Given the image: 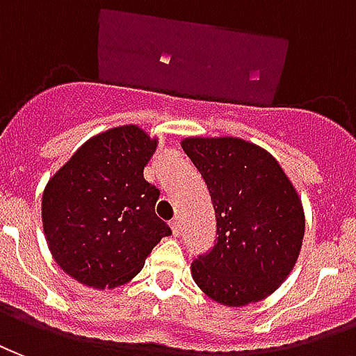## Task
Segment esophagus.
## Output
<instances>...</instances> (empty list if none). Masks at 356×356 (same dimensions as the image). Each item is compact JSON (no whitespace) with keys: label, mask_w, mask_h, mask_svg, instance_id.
I'll return each instance as SVG.
<instances>
[{"label":"esophagus","mask_w":356,"mask_h":356,"mask_svg":"<svg viewBox=\"0 0 356 356\" xmlns=\"http://www.w3.org/2000/svg\"><path fill=\"white\" fill-rule=\"evenodd\" d=\"M170 227H172V233H175V237H180L181 233V222L178 218H175L172 222H170Z\"/></svg>","instance_id":"obj_1"}]
</instances>
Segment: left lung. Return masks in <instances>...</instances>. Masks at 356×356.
Listing matches in <instances>:
<instances>
[{
    "mask_svg": "<svg viewBox=\"0 0 356 356\" xmlns=\"http://www.w3.org/2000/svg\"><path fill=\"white\" fill-rule=\"evenodd\" d=\"M181 147L209 188L216 241L191 275L214 302L243 307L275 292L294 267L305 218L271 153L241 138H186Z\"/></svg>",
    "mask_w": 356,
    "mask_h": 356,
    "instance_id": "left-lung-1",
    "label": "left lung"
}]
</instances>
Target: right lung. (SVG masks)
Masks as SVG:
<instances>
[{"instance_id": "1", "label": "right lung", "mask_w": 356, "mask_h": 356, "mask_svg": "<svg viewBox=\"0 0 356 356\" xmlns=\"http://www.w3.org/2000/svg\"><path fill=\"white\" fill-rule=\"evenodd\" d=\"M157 140L136 124L87 140L49 180L41 218L56 264L92 288L129 282L170 235L155 214L159 189L144 178Z\"/></svg>"}]
</instances>
